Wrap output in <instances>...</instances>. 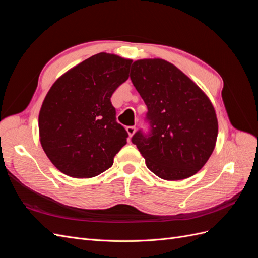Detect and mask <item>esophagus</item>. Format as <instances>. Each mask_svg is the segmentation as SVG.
Instances as JSON below:
<instances>
[{
	"mask_svg": "<svg viewBox=\"0 0 258 258\" xmlns=\"http://www.w3.org/2000/svg\"><path fill=\"white\" fill-rule=\"evenodd\" d=\"M126 130H127V132H128L129 137H132V136L135 135V132H136V127H135V126H128V127L126 128Z\"/></svg>",
	"mask_w": 258,
	"mask_h": 258,
	"instance_id": "1",
	"label": "esophagus"
}]
</instances>
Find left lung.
<instances>
[{"label":"left lung","instance_id":"8db88e82","mask_svg":"<svg viewBox=\"0 0 258 258\" xmlns=\"http://www.w3.org/2000/svg\"><path fill=\"white\" fill-rule=\"evenodd\" d=\"M130 79L147 106L150 130H139L131 139L146 167L167 181L196 174L213 153L218 131L206 93L162 59L135 61Z\"/></svg>","mask_w":258,"mask_h":258}]
</instances>
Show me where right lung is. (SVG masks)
I'll list each match as a JSON object with an SVG mask.
<instances>
[{
  "label": "right lung",
  "mask_w": 258,
  "mask_h": 258,
  "mask_svg": "<svg viewBox=\"0 0 258 258\" xmlns=\"http://www.w3.org/2000/svg\"><path fill=\"white\" fill-rule=\"evenodd\" d=\"M132 60L100 52L54 82L38 115L44 152L71 177L97 176L111 168L128 134L116 121L111 97L129 77Z\"/></svg>",
  "instance_id": "obj_1"
}]
</instances>
